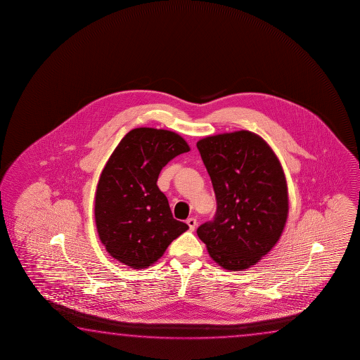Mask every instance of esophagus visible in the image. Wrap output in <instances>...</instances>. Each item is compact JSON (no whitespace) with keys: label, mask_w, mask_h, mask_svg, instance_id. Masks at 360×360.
<instances>
[{"label":"esophagus","mask_w":360,"mask_h":360,"mask_svg":"<svg viewBox=\"0 0 360 360\" xmlns=\"http://www.w3.org/2000/svg\"><path fill=\"white\" fill-rule=\"evenodd\" d=\"M186 223L189 226L190 231H195L196 226H198V221H196L195 218H189V219L186 220Z\"/></svg>","instance_id":"34e87169"}]
</instances>
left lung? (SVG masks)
<instances>
[{
    "mask_svg": "<svg viewBox=\"0 0 360 360\" xmlns=\"http://www.w3.org/2000/svg\"><path fill=\"white\" fill-rule=\"evenodd\" d=\"M196 147L217 199L213 220L198 228V237L223 269H248L274 248L286 224L288 198L280 161L250 131L210 136Z\"/></svg>",
    "mask_w": 360,
    "mask_h": 360,
    "instance_id": "8db88e82",
    "label": "left lung"
}]
</instances>
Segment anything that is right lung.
Here are the masks:
<instances>
[{
    "label": "right lung",
    "mask_w": 360,
    "mask_h": 360,
    "mask_svg": "<svg viewBox=\"0 0 360 360\" xmlns=\"http://www.w3.org/2000/svg\"><path fill=\"white\" fill-rule=\"evenodd\" d=\"M188 151L175 132L141 127L129 131L110 155L98 181L94 217L99 239L117 261L147 269L189 229L174 219L158 186L165 165Z\"/></svg>",
    "instance_id": "add662e5"
}]
</instances>
